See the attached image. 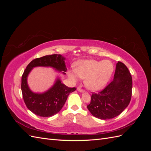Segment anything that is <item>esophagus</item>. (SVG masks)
<instances>
[{
  "label": "esophagus",
  "instance_id": "obj_1",
  "mask_svg": "<svg viewBox=\"0 0 151 151\" xmlns=\"http://www.w3.org/2000/svg\"><path fill=\"white\" fill-rule=\"evenodd\" d=\"M77 89V91H79V92H84V90L82 89L81 88H80V87H78Z\"/></svg>",
  "mask_w": 151,
  "mask_h": 151
}]
</instances>
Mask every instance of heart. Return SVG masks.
Here are the masks:
<instances>
[{"mask_svg":"<svg viewBox=\"0 0 151 151\" xmlns=\"http://www.w3.org/2000/svg\"><path fill=\"white\" fill-rule=\"evenodd\" d=\"M113 71L114 65L110 60H84L75 63L74 71L68 72V76L74 81H76L78 77L85 79L87 88L92 91H98L106 86Z\"/></svg>","mask_w":151,"mask_h":151,"instance_id":"heart-1","label":"heart"}]
</instances>
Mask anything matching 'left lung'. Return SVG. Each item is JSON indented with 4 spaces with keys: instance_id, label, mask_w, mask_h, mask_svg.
<instances>
[{
    "instance_id": "8db88e82",
    "label": "left lung",
    "mask_w": 151,
    "mask_h": 151,
    "mask_svg": "<svg viewBox=\"0 0 151 151\" xmlns=\"http://www.w3.org/2000/svg\"><path fill=\"white\" fill-rule=\"evenodd\" d=\"M132 91V78L124 63H116L114 79L98 93H93L87 108L92 115L101 120L119 115L129 104Z\"/></svg>"
}]
</instances>
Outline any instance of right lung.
Returning a JSON list of instances; mask_svg holds the SVG:
<instances>
[{
  "instance_id": "add662e5",
  "label": "right lung",
  "mask_w": 151,
  "mask_h": 151,
  "mask_svg": "<svg viewBox=\"0 0 151 151\" xmlns=\"http://www.w3.org/2000/svg\"><path fill=\"white\" fill-rule=\"evenodd\" d=\"M65 58L60 55L53 54L37 58L32 60L24 70L21 79V91L24 101L29 110L36 115L49 117L60 111L68 96L76 88H68L61 83L58 79L56 83L47 92L42 94L34 93L27 84V77L32 68L35 67H52L59 72L65 74L67 68Z\"/></svg>"
}]
</instances>
